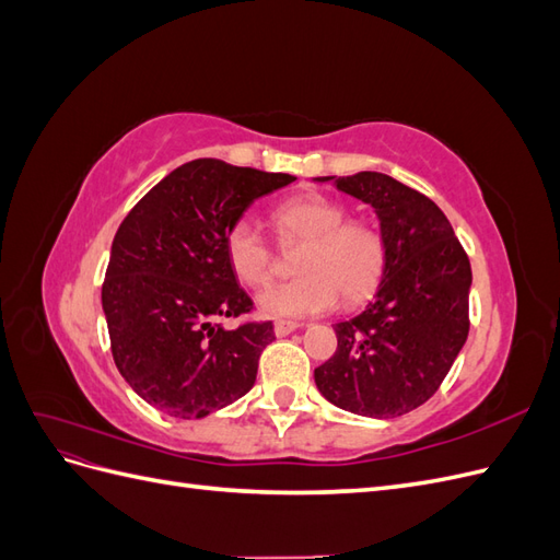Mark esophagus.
Instances as JSON below:
<instances>
[{
	"instance_id": "1",
	"label": "esophagus",
	"mask_w": 560,
	"mask_h": 560,
	"mask_svg": "<svg viewBox=\"0 0 560 560\" xmlns=\"http://www.w3.org/2000/svg\"><path fill=\"white\" fill-rule=\"evenodd\" d=\"M299 327H303V325H299V322H290V319H278L276 322V327H273V331H276V336H287V334H292V331H296Z\"/></svg>"
}]
</instances>
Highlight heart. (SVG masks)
Instances as JSON below:
<instances>
[{"instance_id":"1","label":"heart","mask_w":560,"mask_h":560,"mask_svg":"<svg viewBox=\"0 0 560 560\" xmlns=\"http://www.w3.org/2000/svg\"><path fill=\"white\" fill-rule=\"evenodd\" d=\"M346 208L322 194H301L280 202L273 226L280 241L301 245L296 280L268 287L257 306L268 317H308L334 308L341 296L358 306L378 290L387 264L383 233L369 222H346ZM226 259L245 287L259 290L273 273V252L257 224L238 219L224 238Z\"/></svg>"}]
</instances>
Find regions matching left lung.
Here are the masks:
<instances>
[{"mask_svg":"<svg viewBox=\"0 0 560 560\" xmlns=\"http://www.w3.org/2000/svg\"><path fill=\"white\" fill-rule=\"evenodd\" d=\"M374 208L387 245L376 299L336 322L338 348L315 369L322 397L350 413L397 418L425 404L469 334L471 266L446 214L383 173L315 177Z\"/></svg>","mask_w":560,"mask_h":560,"instance_id":"8db88e82","label":"left lung"}]
</instances>
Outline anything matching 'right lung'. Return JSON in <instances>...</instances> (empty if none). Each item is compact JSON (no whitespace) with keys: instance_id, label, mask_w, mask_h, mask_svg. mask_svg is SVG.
I'll list each match as a JSON object with an SVG mask.
<instances>
[{"instance_id":"add662e5","label":"right lung","mask_w":560,"mask_h":560,"mask_svg":"<svg viewBox=\"0 0 560 560\" xmlns=\"http://www.w3.org/2000/svg\"><path fill=\"white\" fill-rule=\"evenodd\" d=\"M296 177L196 159L163 177L118 226L103 311L118 374L175 418H206L247 395L270 322L224 329L249 313L224 238L254 200Z\"/></svg>"}]
</instances>
